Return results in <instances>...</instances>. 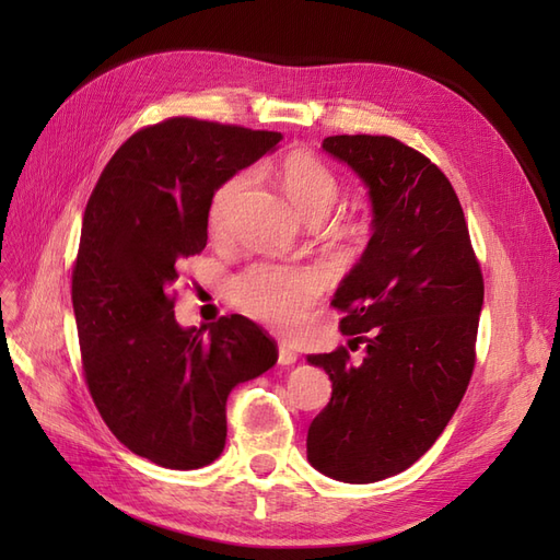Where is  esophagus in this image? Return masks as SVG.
I'll return each mask as SVG.
<instances>
[{"instance_id":"esophagus-1","label":"esophagus","mask_w":560,"mask_h":560,"mask_svg":"<svg viewBox=\"0 0 560 560\" xmlns=\"http://www.w3.org/2000/svg\"><path fill=\"white\" fill-rule=\"evenodd\" d=\"M296 360H299V354H296V350H292L290 346L282 343V346L278 348V364H280V366H292Z\"/></svg>"}]
</instances>
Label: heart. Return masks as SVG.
Returning a JSON list of instances; mask_svg holds the SVG:
<instances>
[{"label": "heart", "mask_w": 560, "mask_h": 560, "mask_svg": "<svg viewBox=\"0 0 560 560\" xmlns=\"http://www.w3.org/2000/svg\"><path fill=\"white\" fill-rule=\"evenodd\" d=\"M278 182L287 198L303 219L329 214L338 200L336 175L329 167L303 151L284 156L278 165ZM247 184V173L229 177L212 196L208 210L210 231L219 233L226 226V217L235 196ZM322 292V276L313 268L280 266V264H254L245 273L233 280V301L249 317L266 322L270 327L290 329L303 319Z\"/></svg>", "instance_id": "heart-1"}]
</instances>
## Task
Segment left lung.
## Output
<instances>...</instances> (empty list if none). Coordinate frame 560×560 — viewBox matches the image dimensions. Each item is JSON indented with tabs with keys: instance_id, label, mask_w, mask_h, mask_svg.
I'll return each instance as SVG.
<instances>
[{
	"instance_id": "left-lung-1",
	"label": "left lung",
	"mask_w": 560,
	"mask_h": 560,
	"mask_svg": "<svg viewBox=\"0 0 560 560\" xmlns=\"http://www.w3.org/2000/svg\"><path fill=\"white\" fill-rule=\"evenodd\" d=\"M322 149L366 186L371 241L338 284L350 352L308 354L331 399L308 428V463L336 481L409 469L453 418L474 369L483 278L451 182L385 135H331Z\"/></svg>"
}]
</instances>
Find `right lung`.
<instances>
[{
    "label": "right lung",
    "mask_w": 560,
    "mask_h": 560,
    "mask_svg": "<svg viewBox=\"0 0 560 560\" xmlns=\"http://www.w3.org/2000/svg\"><path fill=\"white\" fill-rule=\"evenodd\" d=\"M280 140L167 118L118 147L83 212L72 303L86 383L118 442L161 467L217 460L231 389L278 362V346L243 315L179 327L173 284L206 249L214 191Z\"/></svg>",
    "instance_id": "right-lung-1"
}]
</instances>
